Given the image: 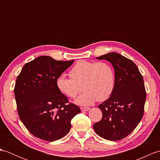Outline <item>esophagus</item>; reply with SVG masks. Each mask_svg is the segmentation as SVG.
<instances>
[{"label":"esophagus","instance_id":"obj_1","mask_svg":"<svg viewBox=\"0 0 160 160\" xmlns=\"http://www.w3.org/2000/svg\"><path fill=\"white\" fill-rule=\"evenodd\" d=\"M89 109V107H81V110L82 111H88Z\"/></svg>","mask_w":160,"mask_h":160}]
</instances>
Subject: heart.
I'll use <instances>...</instances> for the list:
<instances>
[{"mask_svg":"<svg viewBox=\"0 0 160 160\" xmlns=\"http://www.w3.org/2000/svg\"><path fill=\"white\" fill-rule=\"evenodd\" d=\"M71 77L61 75L57 78L58 89L68 98H75L85 92L77 100L82 105H90L96 100H107L113 91L115 74L111 66L105 62L79 60L70 71Z\"/></svg>","mask_w":160,"mask_h":160,"instance_id":"heart-1","label":"heart"}]
</instances>
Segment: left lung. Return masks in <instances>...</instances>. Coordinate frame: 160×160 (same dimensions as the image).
Segmentation results:
<instances>
[{
    "instance_id": "left-lung-1",
    "label": "left lung",
    "mask_w": 160,
    "mask_h": 160,
    "mask_svg": "<svg viewBox=\"0 0 160 160\" xmlns=\"http://www.w3.org/2000/svg\"><path fill=\"white\" fill-rule=\"evenodd\" d=\"M96 58L111 62L115 79L111 95L98 105L102 118L93 124V130L104 139L119 141L133 132L142 118L146 100L143 77L134 62L119 53Z\"/></svg>"
}]
</instances>
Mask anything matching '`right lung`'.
I'll return each mask as SVG.
<instances>
[{"label":"right lung","instance_id":"obj_1","mask_svg":"<svg viewBox=\"0 0 160 160\" xmlns=\"http://www.w3.org/2000/svg\"><path fill=\"white\" fill-rule=\"evenodd\" d=\"M74 60L40 56L26 63L17 77L14 93L19 119L31 134L46 141L63 138L81 109L69 102L56 79Z\"/></svg>","mask_w":160,"mask_h":160}]
</instances>
